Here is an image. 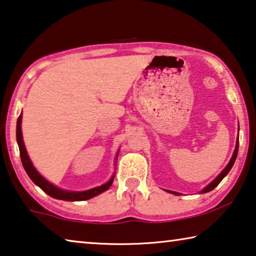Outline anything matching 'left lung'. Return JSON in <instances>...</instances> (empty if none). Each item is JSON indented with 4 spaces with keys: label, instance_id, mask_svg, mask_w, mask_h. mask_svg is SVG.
<instances>
[{
    "label": "left lung",
    "instance_id": "1",
    "mask_svg": "<svg viewBox=\"0 0 256 256\" xmlns=\"http://www.w3.org/2000/svg\"><path fill=\"white\" fill-rule=\"evenodd\" d=\"M238 144H240V142H238V140H237V142H236V148H234V154H232V158H230V161H229V163L227 164V166H226L224 169L222 171H221V174H220L219 176H218V177H216L214 180H213V182H212L211 184H208V185L206 187L203 188L202 192H200V194H204V192H211L212 190H214V188L221 182V180H222V179L226 177V176L228 174L230 169H232V166H234V161H236V158H237V154H238ZM166 192H171V194H174V195H180L179 192H172V190H166Z\"/></svg>",
    "mask_w": 256,
    "mask_h": 256
}]
</instances>
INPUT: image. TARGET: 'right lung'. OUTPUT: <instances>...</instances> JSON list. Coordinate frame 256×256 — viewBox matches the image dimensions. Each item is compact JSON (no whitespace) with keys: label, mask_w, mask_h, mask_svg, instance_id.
<instances>
[{"label":"right lung","mask_w":256,"mask_h":256,"mask_svg":"<svg viewBox=\"0 0 256 256\" xmlns=\"http://www.w3.org/2000/svg\"><path fill=\"white\" fill-rule=\"evenodd\" d=\"M22 113L19 116L18 121H16V142H18V146H19V150H20V158H22V166L26 170L27 174L29 176V178L32 180V182L35 185L38 186L42 190L45 192L46 194L51 196L53 198L56 200H90L94 196L100 194V192L108 190V188L111 187L113 179H114V174L112 176L111 179L108 180L106 184H104L102 186L92 188V190H84V192H71V190H61L56 186H54L53 184L48 182L43 176H42L38 171L35 169V166H32V163L29 158L26 148H24V140H22ZM119 154V152H118ZM118 158V156H116Z\"/></svg>","instance_id":"right-lung-1"}]
</instances>
